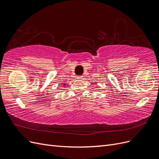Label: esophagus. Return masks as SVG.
Masks as SVG:
<instances>
[{
	"instance_id": "obj_1",
	"label": "esophagus",
	"mask_w": 159,
	"mask_h": 159,
	"mask_svg": "<svg viewBox=\"0 0 159 159\" xmlns=\"http://www.w3.org/2000/svg\"><path fill=\"white\" fill-rule=\"evenodd\" d=\"M77 79H78V80H82V79H84V76H82V75L78 76V77H77Z\"/></svg>"
}]
</instances>
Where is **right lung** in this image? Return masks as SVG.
I'll return each instance as SVG.
<instances>
[{
    "label": "right lung",
    "mask_w": 159,
    "mask_h": 159,
    "mask_svg": "<svg viewBox=\"0 0 159 159\" xmlns=\"http://www.w3.org/2000/svg\"><path fill=\"white\" fill-rule=\"evenodd\" d=\"M63 85H66V84H63Z\"/></svg>",
    "instance_id": "add662e5"
}]
</instances>
